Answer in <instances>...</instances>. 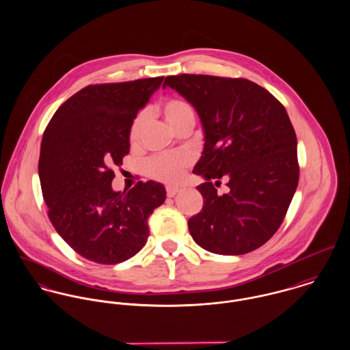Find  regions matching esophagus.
I'll list each match as a JSON object with an SVG mask.
<instances>
[{
	"instance_id": "esophagus-1",
	"label": "esophagus",
	"mask_w": 350,
	"mask_h": 350,
	"mask_svg": "<svg viewBox=\"0 0 350 350\" xmlns=\"http://www.w3.org/2000/svg\"><path fill=\"white\" fill-rule=\"evenodd\" d=\"M180 191L179 187H167V197H175Z\"/></svg>"
}]
</instances>
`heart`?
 <instances>
[{
  "mask_svg": "<svg viewBox=\"0 0 350 350\" xmlns=\"http://www.w3.org/2000/svg\"><path fill=\"white\" fill-rule=\"evenodd\" d=\"M159 111L174 131H180L186 126H194L196 114L191 105L180 98H167L159 105ZM147 124L146 113H139L129 128V143L136 146L142 137ZM191 164V156L185 152L163 153L150 157L146 163V174L163 183H176L182 179L183 172Z\"/></svg>",
  "mask_w": 350,
  "mask_h": 350,
  "instance_id": "heart-1",
  "label": "heart"
}]
</instances>
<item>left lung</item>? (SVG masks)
<instances>
[{
	"instance_id": "obj_1",
	"label": "left lung",
	"mask_w": 350,
	"mask_h": 350,
	"mask_svg": "<svg viewBox=\"0 0 350 350\" xmlns=\"http://www.w3.org/2000/svg\"><path fill=\"white\" fill-rule=\"evenodd\" d=\"M197 110L204 148L194 174L203 207L189 230L203 250L244 254L264 245L282 225L298 187L297 135L284 106L244 78L180 74L164 79ZM228 179L230 193L213 187Z\"/></svg>"
}]
</instances>
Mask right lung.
<instances>
[{
    "instance_id": "add662e5",
    "label": "right lung",
    "mask_w": 350,
    "mask_h": 350,
    "mask_svg": "<svg viewBox=\"0 0 350 350\" xmlns=\"http://www.w3.org/2000/svg\"><path fill=\"white\" fill-rule=\"evenodd\" d=\"M164 77L89 85L52 116L42 140L39 178L59 236L82 257L122 262L150 236L148 218L165 200L161 183L114 191L113 167L129 153V128Z\"/></svg>"
}]
</instances>
